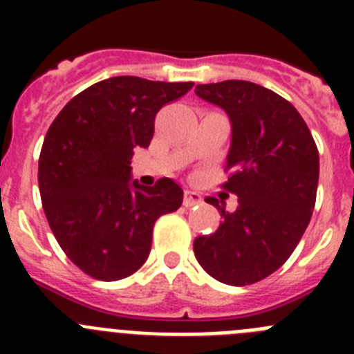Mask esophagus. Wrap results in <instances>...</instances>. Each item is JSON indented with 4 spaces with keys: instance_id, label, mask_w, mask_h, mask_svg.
Here are the masks:
<instances>
[{
    "instance_id": "obj_1",
    "label": "esophagus",
    "mask_w": 354,
    "mask_h": 354,
    "mask_svg": "<svg viewBox=\"0 0 354 354\" xmlns=\"http://www.w3.org/2000/svg\"><path fill=\"white\" fill-rule=\"evenodd\" d=\"M200 202H202V196L196 192H189V189L184 192V207H193V205H198Z\"/></svg>"
}]
</instances>
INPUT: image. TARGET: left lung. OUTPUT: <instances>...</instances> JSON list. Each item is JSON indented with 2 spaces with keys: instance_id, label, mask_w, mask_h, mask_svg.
<instances>
[{
  "instance_id": "left-lung-1",
  "label": "left lung",
  "mask_w": 354,
  "mask_h": 354,
  "mask_svg": "<svg viewBox=\"0 0 354 354\" xmlns=\"http://www.w3.org/2000/svg\"><path fill=\"white\" fill-rule=\"evenodd\" d=\"M204 101L220 106L232 122L225 192L237 209L209 236H198V264L227 286H250L280 268L310 223L319 180V152L298 109L283 97L250 81L198 84Z\"/></svg>"
}]
</instances>
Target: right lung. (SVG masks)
<instances>
[{
	"label": "right lung",
	"mask_w": 354,
	"mask_h": 354,
	"mask_svg": "<svg viewBox=\"0 0 354 354\" xmlns=\"http://www.w3.org/2000/svg\"><path fill=\"white\" fill-rule=\"evenodd\" d=\"M193 88L117 76L92 84L64 106L39 158V189L58 245L83 273L113 282L138 271L159 216L183 204L179 184L131 183L134 147H149L156 113Z\"/></svg>",
	"instance_id": "right-lung-1"
}]
</instances>
